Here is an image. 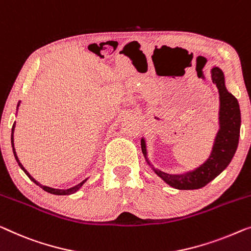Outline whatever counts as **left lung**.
Returning <instances> with one entry per match:
<instances>
[{"label": "left lung", "mask_w": 251, "mask_h": 251, "mask_svg": "<svg viewBox=\"0 0 251 251\" xmlns=\"http://www.w3.org/2000/svg\"><path fill=\"white\" fill-rule=\"evenodd\" d=\"M212 81L216 84L220 95V111L219 123L220 129L216 134L212 153L208 159L201 166L196 168L194 171L181 174L170 175L155 169L147 158V145L144 138H142V152L147 159L148 163L152 167L154 173L162 178V180L176 189H198L206 186L209 181L222 173L232 160L237 151L239 136H240L241 115L238 100L233 95L227 91L224 82V74L219 67H213Z\"/></svg>", "instance_id": "1"}]
</instances>
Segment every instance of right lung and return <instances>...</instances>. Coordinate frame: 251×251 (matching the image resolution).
I'll return each mask as SVG.
<instances>
[{
  "label": "right lung",
  "mask_w": 251,
  "mask_h": 251,
  "mask_svg": "<svg viewBox=\"0 0 251 251\" xmlns=\"http://www.w3.org/2000/svg\"><path fill=\"white\" fill-rule=\"evenodd\" d=\"M19 104H20V102L18 103V107H19ZM13 130H14V124H13V126H12V133H11V144H12V149H13V154H14V158H16V160H17V162H18V164H19V167L21 168L22 170L25 171V174L28 176V177L30 178V180L31 181H33L35 182L36 185H38L40 188H43L45 192H47V193H50V194H54V195H71V194H74L75 192H77L78 189L81 188L82 187V185L84 184L85 181H87V179H85V180H83L82 182H80V184L78 185H76V186H74V187H72V188H69V189H55V188H50V187H47V186H43V185H40L38 181H36L35 179H33L31 176L29 175V173L27 170L25 169L24 168V166H22V164L20 163V161H19V159H18V156H17V153H16V150H14V143H13Z\"/></svg>",
  "instance_id": "add662e5"
}]
</instances>
